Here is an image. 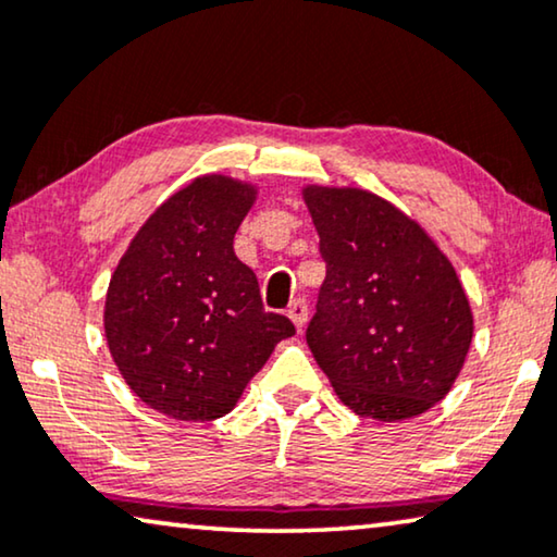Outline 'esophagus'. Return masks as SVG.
Here are the masks:
<instances>
[{
	"label": "esophagus",
	"instance_id": "1",
	"mask_svg": "<svg viewBox=\"0 0 557 557\" xmlns=\"http://www.w3.org/2000/svg\"><path fill=\"white\" fill-rule=\"evenodd\" d=\"M287 318L293 320L297 331H302L305 323H308V305H305V300H295V302H289V308H287Z\"/></svg>",
	"mask_w": 557,
	"mask_h": 557
}]
</instances>
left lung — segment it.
Returning a JSON list of instances; mask_svg holds the SVG:
<instances>
[{"mask_svg": "<svg viewBox=\"0 0 557 557\" xmlns=\"http://www.w3.org/2000/svg\"><path fill=\"white\" fill-rule=\"evenodd\" d=\"M325 260L305 338L335 394L358 417L404 421L449 394L474 320L434 239L363 189L302 191Z\"/></svg>", "mask_w": 557, "mask_h": 557, "instance_id": "8db88e82", "label": "left lung"}]
</instances>
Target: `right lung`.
Segmentation results:
<instances>
[{
	"label": "right lung",
	"mask_w": 557,
	"mask_h": 557,
	"mask_svg": "<svg viewBox=\"0 0 557 557\" xmlns=\"http://www.w3.org/2000/svg\"><path fill=\"white\" fill-rule=\"evenodd\" d=\"M257 189L199 176L140 226L106 295V338L133 394L178 421H211L295 325L264 312L234 234Z\"/></svg>",
	"instance_id": "obj_1"
}]
</instances>
